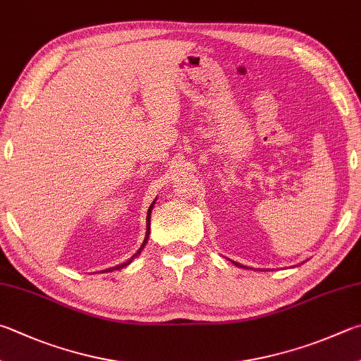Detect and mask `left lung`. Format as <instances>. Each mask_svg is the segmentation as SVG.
Returning a JSON list of instances; mask_svg holds the SVG:
<instances>
[{
	"label": "left lung",
	"instance_id": "8db88e82",
	"mask_svg": "<svg viewBox=\"0 0 361 361\" xmlns=\"http://www.w3.org/2000/svg\"><path fill=\"white\" fill-rule=\"evenodd\" d=\"M233 264H235V265H237V267H241V268H246V267H243V265H240V264H238V262H233Z\"/></svg>",
	"mask_w": 361,
	"mask_h": 361
}]
</instances>
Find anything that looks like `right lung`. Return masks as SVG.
<instances>
[{"label":"right lung","instance_id":"add662e5","mask_svg":"<svg viewBox=\"0 0 361 361\" xmlns=\"http://www.w3.org/2000/svg\"><path fill=\"white\" fill-rule=\"evenodd\" d=\"M154 203H156V199L153 200V203L152 205H149V208H148V213H147V232H145V240H143V243H142V246L139 247V251H137L133 257H130L129 260H126V262H123V264H120V265H116V267H112V268H109V270H106V271H114V270H121V268H124V267H128L130 262H133L137 255H140V252L143 251V247L147 246V241H148V237H149V224H152V222H149V219H152V209H153V207H154Z\"/></svg>","mask_w":361,"mask_h":361}]
</instances>
